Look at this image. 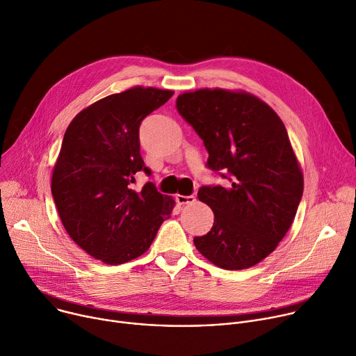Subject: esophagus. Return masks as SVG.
Wrapping results in <instances>:
<instances>
[{
  "instance_id": "obj_1",
  "label": "esophagus",
  "mask_w": 356,
  "mask_h": 356,
  "mask_svg": "<svg viewBox=\"0 0 356 356\" xmlns=\"http://www.w3.org/2000/svg\"><path fill=\"white\" fill-rule=\"evenodd\" d=\"M176 202L179 204H193L196 202L195 196H183V195H177L176 196Z\"/></svg>"
}]
</instances>
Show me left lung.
I'll use <instances>...</instances> for the list:
<instances>
[{
	"mask_svg": "<svg viewBox=\"0 0 356 356\" xmlns=\"http://www.w3.org/2000/svg\"><path fill=\"white\" fill-rule=\"evenodd\" d=\"M176 108L202 138L207 168L229 180L227 187H200L197 196L214 222L193 241L220 268H250L277 248L302 197L304 176L286 129L266 102L244 90L184 92Z\"/></svg>",
	"mask_w": 356,
	"mask_h": 356,
	"instance_id": "left-lung-1",
	"label": "left lung"
}]
</instances>
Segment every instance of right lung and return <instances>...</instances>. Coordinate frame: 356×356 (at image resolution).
Here are the masks:
<instances>
[{"mask_svg": "<svg viewBox=\"0 0 356 356\" xmlns=\"http://www.w3.org/2000/svg\"><path fill=\"white\" fill-rule=\"evenodd\" d=\"M173 90L134 86L81 111L63 135L51 191L70 237L105 264H123L146 252L175 200L135 175L150 170L140 156L139 126Z\"/></svg>", "mask_w": 356, "mask_h": 356, "instance_id": "1", "label": "right lung"}]
</instances>
